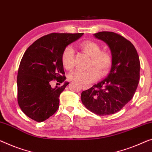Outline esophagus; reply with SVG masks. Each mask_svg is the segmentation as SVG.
I'll use <instances>...</instances> for the list:
<instances>
[{"instance_id":"esophagus-1","label":"esophagus","mask_w":152,"mask_h":152,"mask_svg":"<svg viewBox=\"0 0 152 152\" xmlns=\"http://www.w3.org/2000/svg\"><path fill=\"white\" fill-rule=\"evenodd\" d=\"M89 89V87H86V86H83V90H87V89Z\"/></svg>"}]
</instances>
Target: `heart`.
<instances>
[{"instance_id": "1", "label": "heart", "mask_w": 152, "mask_h": 152, "mask_svg": "<svg viewBox=\"0 0 152 152\" xmlns=\"http://www.w3.org/2000/svg\"><path fill=\"white\" fill-rule=\"evenodd\" d=\"M80 48L85 53L91 56L89 67L86 71L75 69L67 76L69 80L74 81L83 85H88L98 80L99 77L105 76L109 72L112 65V58L106 52L101 51V47L92 41H85L80 44ZM74 50L71 46H66L61 54L63 66L67 69H72L74 66Z\"/></svg>"}]
</instances>
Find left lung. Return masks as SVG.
Segmentation results:
<instances>
[{"instance_id":"obj_1","label":"left lung","mask_w":152,"mask_h":152,"mask_svg":"<svg viewBox=\"0 0 152 152\" xmlns=\"http://www.w3.org/2000/svg\"><path fill=\"white\" fill-rule=\"evenodd\" d=\"M109 48L112 65L109 74L101 82L81 94L82 103L98 115L119 111L134 96L140 78V61L137 51L130 41L113 32L94 34Z\"/></svg>"}]
</instances>
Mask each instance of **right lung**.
<instances>
[{"instance_id":"1","label":"right lung","mask_w":152,"mask_h":152,"mask_svg":"<svg viewBox=\"0 0 152 152\" xmlns=\"http://www.w3.org/2000/svg\"><path fill=\"white\" fill-rule=\"evenodd\" d=\"M83 33H50L36 40L24 53L17 77L18 102L26 116L42 122L59 107V96L69 83L65 82L61 54L69 44ZM56 80L64 84L51 87Z\"/></svg>"}]
</instances>
